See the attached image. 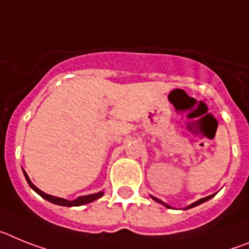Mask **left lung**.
<instances>
[{
	"mask_svg": "<svg viewBox=\"0 0 249 249\" xmlns=\"http://www.w3.org/2000/svg\"><path fill=\"white\" fill-rule=\"evenodd\" d=\"M212 196H205V198H202V199L196 200V203H193V204H192V205H189V207H188V208H193V207H196V205H199V204H202V203H204V202H207V200H208V199H211ZM153 199H154V200H157L158 203H161V204H164V205H165V207H168V208H170L169 205H168V204H165V203H163V202H161L160 199H158V198H154V196H153ZM188 208H187V209H188Z\"/></svg>",
	"mask_w": 249,
	"mask_h": 249,
	"instance_id": "left-lung-1",
	"label": "left lung"
}]
</instances>
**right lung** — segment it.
<instances>
[{
    "instance_id": "obj_1",
    "label": "right lung",
    "mask_w": 249,
    "mask_h": 249,
    "mask_svg": "<svg viewBox=\"0 0 249 249\" xmlns=\"http://www.w3.org/2000/svg\"><path fill=\"white\" fill-rule=\"evenodd\" d=\"M23 174H25V178L26 180H27V183L30 184V187L32 188V189L36 192L37 194H40L42 198H45L46 200H49V202L53 203V204H57V205H64V207H79V205H84L86 204V203H90V202H94L95 199H99V198H101V196H104L103 192H99V193H95V194H90V196H79L77 199L75 200H66V199H62V198H57V196H49V194L44 193V192H41L38 188L35 187L34 184L31 183V180H30L29 176L26 174V172L23 170Z\"/></svg>"
}]
</instances>
